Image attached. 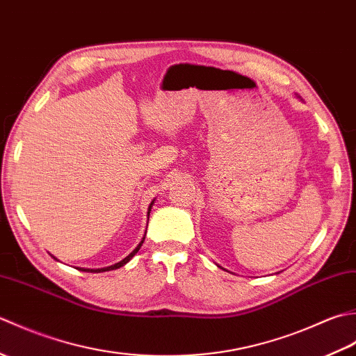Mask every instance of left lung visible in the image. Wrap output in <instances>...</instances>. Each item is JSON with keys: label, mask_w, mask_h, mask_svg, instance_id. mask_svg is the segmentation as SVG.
<instances>
[{"label": "left lung", "mask_w": 356, "mask_h": 356, "mask_svg": "<svg viewBox=\"0 0 356 356\" xmlns=\"http://www.w3.org/2000/svg\"><path fill=\"white\" fill-rule=\"evenodd\" d=\"M220 268H222V266H220Z\"/></svg>", "instance_id": "8db88e82"}]
</instances>
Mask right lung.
<instances>
[{
  "instance_id": "1",
  "label": "right lung",
  "mask_w": 356,
  "mask_h": 356,
  "mask_svg": "<svg viewBox=\"0 0 356 356\" xmlns=\"http://www.w3.org/2000/svg\"><path fill=\"white\" fill-rule=\"evenodd\" d=\"M153 205H154V200L153 202H151L149 203V207H148V213H147V216H148V218H149V211H151V208H153ZM147 234V232H145ZM143 240H145V237H143L142 240H140V243L138 245V246H136V249H134V251L133 252H130V254H128L127 257H125V259L124 260H120L119 263H115V264H111V266H107V268H97V269H87V268H79L81 270H84V272H96V274H97V272H107V270H113V269H119V268H122L124 266V264H127L128 261H130L131 259H133V257L136 255V254H138V251H139V249H140V246H142V243H143ZM51 255V254H50ZM53 257V255H51ZM53 259H55V260H58L56 259V257H53Z\"/></svg>"
}]
</instances>
